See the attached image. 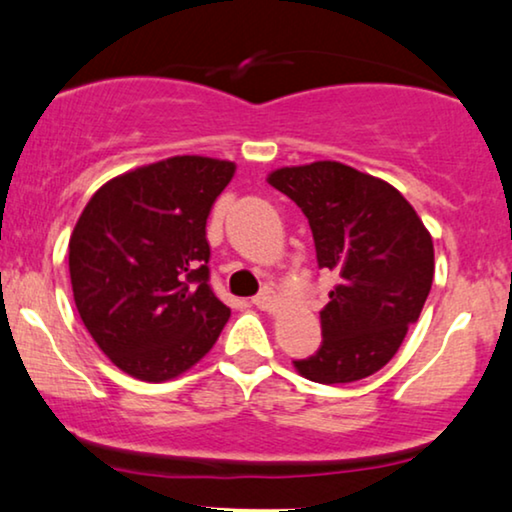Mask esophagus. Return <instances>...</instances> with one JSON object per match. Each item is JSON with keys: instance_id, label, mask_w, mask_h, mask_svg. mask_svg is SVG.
<instances>
[{"instance_id": "34e87169", "label": "esophagus", "mask_w": 512, "mask_h": 512, "mask_svg": "<svg viewBox=\"0 0 512 512\" xmlns=\"http://www.w3.org/2000/svg\"><path fill=\"white\" fill-rule=\"evenodd\" d=\"M252 304H255L257 309H262V311H274L276 306H278V297H276V292L271 290V288H264L260 295L252 297Z\"/></svg>"}]
</instances>
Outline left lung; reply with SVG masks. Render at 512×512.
Segmentation results:
<instances>
[{
  "instance_id": "1",
  "label": "left lung",
  "mask_w": 512,
  "mask_h": 512,
  "mask_svg": "<svg viewBox=\"0 0 512 512\" xmlns=\"http://www.w3.org/2000/svg\"><path fill=\"white\" fill-rule=\"evenodd\" d=\"M269 185L309 220L316 260L339 283L320 311L323 342L297 372L349 384L381 370L419 320L433 283V238L398 189L337 161L281 168Z\"/></svg>"
}]
</instances>
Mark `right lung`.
Here are the masks:
<instances>
[{"label": "right lung", "mask_w": 512, "mask_h": 512, "mask_svg": "<svg viewBox=\"0 0 512 512\" xmlns=\"http://www.w3.org/2000/svg\"><path fill=\"white\" fill-rule=\"evenodd\" d=\"M231 161L173 159L114 177L86 203L70 238L74 304L119 370L166 381L199 363L231 311L210 288V208Z\"/></svg>", "instance_id": "1"}]
</instances>
